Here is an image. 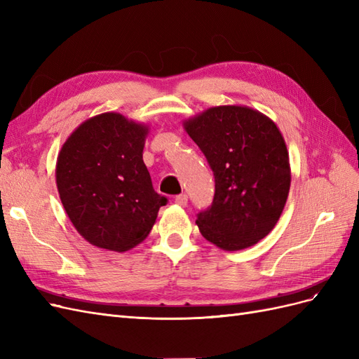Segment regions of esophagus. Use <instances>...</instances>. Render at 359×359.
<instances>
[{
    "label": "esophagus",
    "mask_w": 359,
    "mask_h": 359,
    "mask_svg": "<svg viewBox=\"0 0 359 359\" xmlns=\"http://www.w3.org/2000/svg\"><path fill=\"white\" fill-rule=\"evenodd\" d=\"M187 201H189L187 194H184V193H181V194H178V196H175V203H178L180 206H186Z\"/></svg>",
    "instance_id": "1"
}]
</instances>
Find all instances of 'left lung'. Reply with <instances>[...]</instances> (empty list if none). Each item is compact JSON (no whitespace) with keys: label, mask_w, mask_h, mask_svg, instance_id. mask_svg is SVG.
Returning <instances> with one entry per match:
<instances>
[{"label":"left lung","mask_w":359,"mask_h":359,"mask_svg":"<svg viewBox=\"0 0 359 359\" xmlns=\"http://www.w3.org/2000/svg\"><path fill=\"white\" fill-rule=\"evenodd\" d=\"M212 169L211 206L198 214L205 240L227 252L255 245L274 229L290 189L280 130L247 106H217L184 123Z\"/></svg>","instance_id":"obj_1"}]
</instances>
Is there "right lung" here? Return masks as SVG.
Returning a JSON list of instances; mask_svg holds the SVG:
<instances>
[{
  "label": "right lung",
  "mask_w": 359,
  "mask_h": 359,
  "mask_svg": "<svg viewBox=\"0 0 359 359\" xmlns=\"http://www.w3.org/2000/svg\"><path fill=\"white\" fill-rule=\"evenodd\" d=\"M147 135V126L106 112L82 123L60 151V199L76 231L95 247L119 253L133 248L168 203L142 158Z\"/></svg>",
  "instance_id": "right-lung-1"
}]
</instances>
